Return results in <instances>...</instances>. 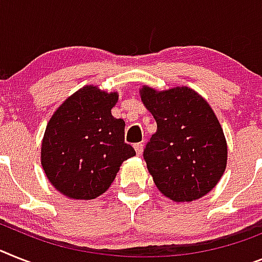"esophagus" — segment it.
I'll return each mask as SVG.
<instances>
[{"label":"esophagus","mask_w":262,"mask_h":262,"mask_svg":"<svg viewBox=\"0 0 262 262\" xmlns=\"http://www.w3.org/2000/svg\"><path fill=\"white\" fill-rule=\"evenodd\" d=\"M142 149H144V145H142L141 142H137V144H135V150H136V153H137V156H141Z\"/></svg>","instance_id":"34e87169"}]
</instances>
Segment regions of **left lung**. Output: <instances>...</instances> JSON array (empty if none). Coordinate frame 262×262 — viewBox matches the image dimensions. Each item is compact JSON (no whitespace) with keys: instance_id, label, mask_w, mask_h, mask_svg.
I'll return each mask as SVG.
<instances>
[{"instance_id":"left-lung-1","label":"left lung","mask_w":262,"mask_h":262,"mask_svg":"<svg viewBox=\"0 0 262 262\" xmlns=\"http://www.w3.org/2000/svg\"><path fill=\"white\" fill-rule=\"evenodd\" d=\"M141 100L157 122L144 160L160 192L173 201L209 193L224 174L228 148L216 114L189 88L141 89Z\"/></svg>"}]
</instances>
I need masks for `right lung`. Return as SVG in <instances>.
Masks as SVG:
<instances>
[{"label":"right lung","instance_id":"right-lung-1","mask_svg":"<svg viewBox=\"0 0 262 262\" xmlns=\"http://www.w3.org/2000/svg\"><path fill=\"white\" fill-rule=\"evenodd\" d=\"M117 93L85 86L61 105L46 126L41 164L52 185L76 200L106 192L121 164L136 156L125 122L112 116Z\"/></svg>","mask_w":262,"mask_h":262}]
</instances>
